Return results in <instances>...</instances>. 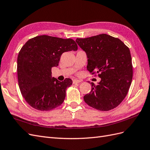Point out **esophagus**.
I'll use <instances>...</instances> for the list:
<instances>
[{"mask_svg":"<svg viewBox=\"0 0 150 150\" xmlns=\"http://www.w3.org/2000/svg\"><path fill=\"white\" fill-rule=\"evenodd\" d=\"M81 81L80 80H78V79H74L73 81H72V83H73V84H77V83H81Z\"/></svg>","mask_w":150,"mask_h":150,"instance_id":"34e87169","label":"esophagus"}]
</instances>
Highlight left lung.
Instances as JSON below:
<instances>
[{
	"instance_id": "8db88e82",
	"label": "left lung",
	"mask_w": 150,
	"mask_h": 150,
	"mask_svg": "<svg viewBox=\"0 0 150 150\" xmlns=\"http://www.w3.org/2000/svg\"><path fill=\"white\" fill-rule=\"evenodd\" d=\"M76 42L87 55V69L92 74L96 72L101 79L97 85L91 83V91L84 96L85 103L99 111L115 108L125 98L133 78L129 48L106 34L77 38Z\"/></svg>"
}]
</instances>
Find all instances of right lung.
<instances>
[{
	"instance_id": "obj_1",
	"label": "right lung",
	"mask_w": 150,
	"mask_h": 150,
	"mask_svg": "<svg viewBox=\"0 0 150 150\" xmlns=\"http://www.w3.org/2000/svg\"><path fill=\"white\" fill-rule=\"evenodd\" d=\"M77 50L73 39L46 35L32 38L22 46L17 57L18 83L31 107L50 111L64 102L66 90L72 81L66 78L61 82L52 78L51 69L58 66L63 52Z\"/></svg>"
}]
</instances>
